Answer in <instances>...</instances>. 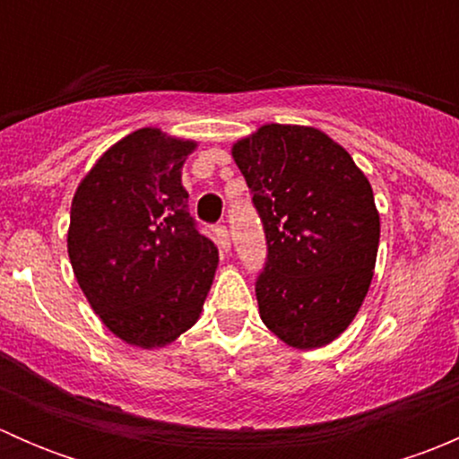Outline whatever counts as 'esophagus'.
<instances>
[{"instance_id":"esophagus-1","label":"esophagus","mask_w":459,"mask_h":459,"mask_svg":"<svg viewBox=\"0 0 459 459\" xmlns=\"http://www.w3.org/2000/svg\"><path fill=\"white\" fill-rule=\"evenodd\" d=\"M215 239H217V244H220L221 251H229V248H230V235H229V229H226L224 224L215 226Z\"/></svg>"}]
</instances>
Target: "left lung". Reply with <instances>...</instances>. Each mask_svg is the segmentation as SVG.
Segmentation results:
<instances>
[{"label": "left lung", "mask_w": 459, "mask_h": 459, "mask_svg": "<svg viewBox=\"0 0 459 459\" xmlns=\"http://www.w3.org/2000/svg\"><path fill=\"white\" fill-rule=\"evenodd\" d=\"M266 238L264 324L295 349L335 340L373 280L379 215L353 157L317 128L268 124L233 146Z\"/></svg>", "instance_id": "1"}]
</instances>
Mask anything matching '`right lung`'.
Returning <instances> with one entry per match:
<instances>
[{
    "label": "right lung",
    "mask_w": 459,
    "mask_h": 459,
    "mask_svg": "<svg viewBox=\"0 0 459 459\" xmlns=\"http://www.w3.org/2000/svg\"><path fill=\"white\" fill-rule=\"evenodd\" d=\"M195 143L142 128L100 157L71 206L68 257L92 311L128 344L152 349L200 317L217 247L182 186Z\"/></svg>",
    "instance_id": "add662e5"
}]
</instances>
